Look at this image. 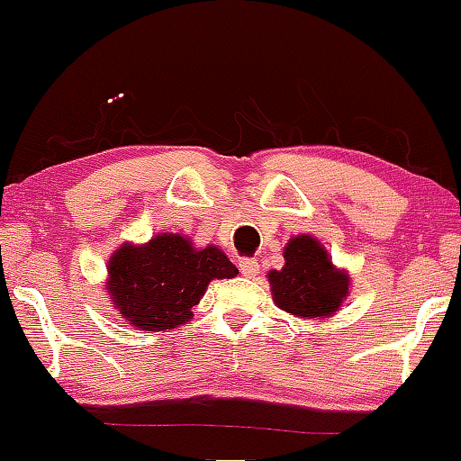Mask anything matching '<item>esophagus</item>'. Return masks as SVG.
<instances>
[{"label": "esophagus", "instance_id": "esophagus-1", "mask_svg": "<svg viewBox=\"0 0 461 461\" xmlns=\"http://www.w3.org/2000/svg\"><path fill=\"white\" fill-rule=\"evenodd\" d=\"M240 267H241V272L246 274V276H257V272H258L257 258H241Z\"/></svg>", "mask_w": 461, "mask_h": 461}]
</instances>
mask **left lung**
<instances>
[{
  "instance_id": "left-lung-1",
  "label": "left lung",
  "mask_w": 461,
  "mask_h": 461,
  "mask_svg": "<svg viewBox=\"0 0 461 461\" xmlns=\"http://www.w3.org/2000/svg\"><path fill=\"white\" fill-rule=\"evenodd\" d=\"M274 303L287 313L322 318L338 312L348 276L335 270L322 246L309 235L294 237L285 248V267L267 274Z\"/></svg>"
}]
</instances>
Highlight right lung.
Wrapping results in <instances>:
<instances>
[{
    "instance_id": "1",
    "label": "right lung",
    "mask_w": 461,
    "mask_h": 461,
    "mask_svg": "<svg viewBox=\"0 0 461 461\" xmlns=\"http://www.w3.org/2000/svg\"><path fill=\"white\" fill-rule=\"evenodd\" d=\"M240 272L213 246L195 250L180 235H158L146 246H122L108 263V292L123 318L143 330L174 329L213 278Z\"/></svg>"
}]
</instances>
